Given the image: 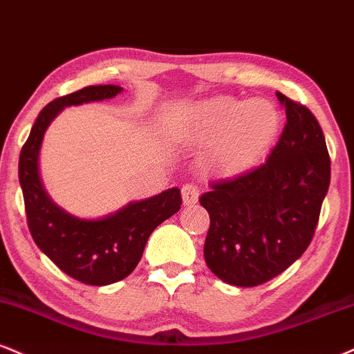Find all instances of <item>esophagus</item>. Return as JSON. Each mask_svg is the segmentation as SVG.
<instances>
[{
    "mask_svg": "<svg viewBox=\"0 0 354 354\" xmlns=\"http://www.w3.org/2000/svg\"><path fill=\"white\" fill-rule=\"evenodd\" d=\"M181 196H183V203H185V206H193V204L198 203V198H199L198 186L188 183V185H185L181 188Z\"/></svg>",
    "mask_w": 354,
    "mask_h": 354,
    "instance_id": "1",
    "label": "esophagus"
}]
</instances>
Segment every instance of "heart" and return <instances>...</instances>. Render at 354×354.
Instances as JSON below:
<instances>
[{
    "label": "heart",
    "mask_w": 354,
    "mask_h": 354,
    "mask_svg": "<svg viewBox=\"0 0 354 354\" xmlns=\"http://www.w3.org/2000/svg\"><path fill=\"white\" fill-rule=\"evenodd\" d=\"M178 133L191 145H207L206 166L219 176H241L274 147L282 113L270 99L216 95L194 102L178 117Z\"/></svg>",
    "instance_id": "1"
}]
</instances>
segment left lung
I'll use <instances>...</instances> for the list:
<instances>
[{"label": "left lung", "instance_id": "obj_1", "mask_svg": "<svg viewBox=\"0 0 354 354\" xmlns=\"http://www.w3.org/2000/svg\"><path fill=\"white\" fill-rule=\"evenodd\" d=\"M285 107L279 143L259 168L219 181L199 198L209 212L204 259L236 287L269 282L301 257L313 239L330 186V155L315 115L277 92Z\"/></svg>", "mask_w": 354, "mask_h": 354}]
</instances>
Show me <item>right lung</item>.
Listing matches in <instances>:
<instances>
[{
	"label": "right lung",
	"mask_w": 354,
	"mask_h": 354,
	"mask_svg": "<svg viewBox=\"0 0 354 354\" xmlns=\"http://www.w3.org/2000/svg\"><path fill=\"white\" fill-rule=\"evenodd\" d=\"M118 85H88L46 105L36 118L19 155V183L29 231L36 245L55 266L85 285H110L138 266L148 237L181 207V193H163L127 204L102 219H80L59 207L42 186L39 151L49 123L64 107L112 99Z\"/></svg>",
	"instance_id": "1"
}]
</instances>
